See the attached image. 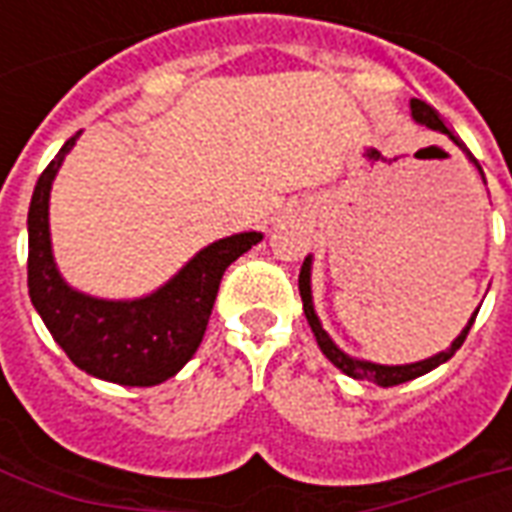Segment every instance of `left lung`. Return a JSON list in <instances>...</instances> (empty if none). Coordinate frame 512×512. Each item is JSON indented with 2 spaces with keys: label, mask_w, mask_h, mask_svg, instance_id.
<instances>
[{
  "label": "left lung",
  "mask_w": 512,
  "mask_h": 512,
  "mask_svg": "<svg viewBox=\"0 0 512 512\" xmlns=\"http://www.w3.org/2000/svg\"><path fill=\"white\" fill-rule=\"evenodd\" d=\"M408 106H411V117H414V123L430 128V131H439V134H444L447 139H450L452 145L461 147L463 153H466V158H469L474 167H477V172H480V178H483V183H485L483 167L477 164V158H474L472 153L466 150V145H463L461 139L452 134L450 128L444 126V120L439 117V112H436L433 106L425 104V101H419V98H411V104ZM299 293H301V301H304V315H307V323H310L312 334H315V340H318V345H321L323 356H326V359H329V362H332L337 370H343L345 376L359 378V381H373V384H378V386L406 384V381H414V378L425 376V373L436 370V367L444 365V362H450L452 356H455V351H458V348L463 345V340H466L469 329H472L477 312H480V307L472 312L469 323L463 326L461 334L452 340V345L447 348V351H439V354L428 356V359H419V362H411V365H378V362H370V359H356V356L345 354L343 348H340V345L334 343L332 337H329V332L323 329L321 318H318V312H315V301H312V255H307L304 266H301Z\"/></svg>",
  "instance_id": "obj_1"
}]
</instances>
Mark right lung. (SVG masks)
I'll use <instances>...</instances> for the list:
<instances>
[{
    "instance_id": "right-lung-1",
    "label": "right lung",
    "mask_w": 512,
    "mask_h": 512,
    "mask_svg": "<svg viewBox=\"0 0 512 512\" xmlns=\"http://www.w3.org/2000/svg\"><path fill=\"white\" fill-rule=\"evenodd\" d=\"M73 134L32 191L27 216V285L46 329L87 376L120 386H156L197 354L227 266L263 241V233H235L202 246L178 274L139 299H98L65 282L51 249L49 200L54 178L71 153Z\"/></svg>"
}]
</instances>
